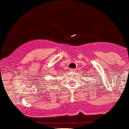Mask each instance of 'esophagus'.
Wrapping results in <instances>:
<instances>
[{"label":"esophagus","instance_id":"obj_1","mask_svg":"<svg viewBox=\"0 0 129 129\" xmlns=\"http://www.w3.org/2000/svg\"><path fill=\"white\" fill-rule=\"evenodd\" d=\"M70 71H71V72H75V70H73V69H71V70H70Z\"/></svg>","mask_w":129,"mask_h":129}]
</instances>
